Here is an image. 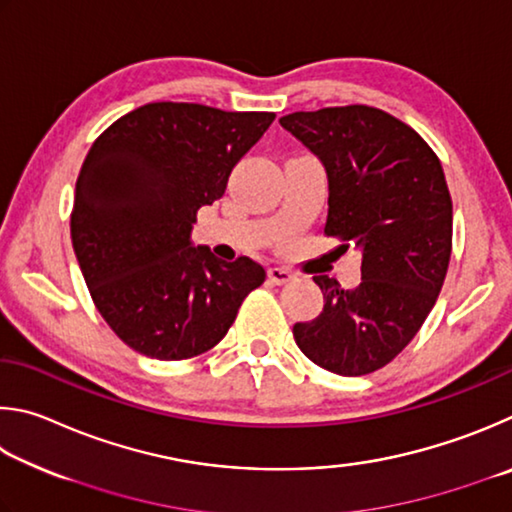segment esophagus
<instances>
[{"label": "esophagus", "instance_id": "34e87169", "mask_svg": "<svg viewBox=\"0 0 512 512\" xmlns=\"http://www.w3.org/2000/svg\"><path fill=\"white\" fill-rule=\"evenodd\" d=\"M267 279H270L274 285H283V283H290L294 279V274L290 270H285V267H270V270H267Z\"/></svg>", "mask_w": 512, "mask_h": 512}]
</instances>
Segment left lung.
I'll return each mask as SVG.
<instances>
[{"label":"left lung","mask_w":512,"mask_h":512,"mask_svg":"<svg viewBox=\"0 0 512 512\" xmlns=\"http://www.w3.org/2000/svg\"><path fill=\"white\" fill-rule=\"evenodd\" d=\"M279 123L326 170L324 231L362 254L353 290L315 276L324 310L294 324V342L330 373H373L416 337L443 288L452 254L443 166L418 132L369 105L294 112Z\"/></svg>","instance_id":"obj_1"}]
</instances>
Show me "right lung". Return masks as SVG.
Returning <instances> with one entry per match:
<instances>
[{"instance_id":"right-lung-1","label":"right lung","mask_w":512,"mask_h":512,"mask_svg":"<svg viewBox=\"0 0 512 512\" xmlns=\"http://www.w3.org/2000/svg\"><path fill=\"white\" fill-rule=\"evenodd\" d=\"M272 121V112L148 103L89 148L71 242L98 312L137 353L173 362L209 351L265 281L256 261L224 263L191 233L197 209L220 200Z\"/></svg>"}]
</instances>
